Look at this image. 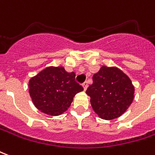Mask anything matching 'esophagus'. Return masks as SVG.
<instances>
[{"label": "esophagus", "mask_w": 155, "mask_h": 155, "mask_svg": "<svg viewBox=\"0 0 155 155\" xmlns=\"http://www.w3.org/2000/svg\"><path fill=\"white\" fill-rule=\"evenodd\" d=\"M82 86L84 87V89L85 90L87 89V86H88V83H87V81H84L82 83Z\"/></svg>", "instance_id": "esophagus-1"}]
</instances>
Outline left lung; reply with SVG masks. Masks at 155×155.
Returning <instances> with one entry per match:
<instances>
[{
	"label": "left lung",
	"mask_w": 155,
	"mask_h": 155,
	"mask_svg": "<svg viewBox=\"0 0 155 155\" xmlns=\"http://www.w3.org/2000/svg\"><path fill=\"white\" fill-rule=\"evenodd\" d=\"M130 78L117 67L103 66L93 75L86 94L93 109L102 119L117 118L127 111L134 98Z\"/></svg>",
	"instance_id": "left-lung-1"
}]
</instances>
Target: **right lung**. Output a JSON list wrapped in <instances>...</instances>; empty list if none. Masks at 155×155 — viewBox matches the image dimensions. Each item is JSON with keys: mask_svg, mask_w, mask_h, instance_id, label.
I'll use <instances>...</instances> for the list:
<instances>
[{"mask_svg": "<svg viewBox=\"0 0 155 155\" xmlns=\"http://www.w3.org/2000/svg\"><path fill=\"white\" fill-rule=\"evenodd\" d=\"M29 94L37 108L48 115H60L67 110L77 93L84 88L75 81L74 72H67L62 66H49L28 83Z\"/></svg>", "mask_w": 155, "mask_h": 155, "instance_id": "obj_1", "label": "right lung"}]
</instances>
